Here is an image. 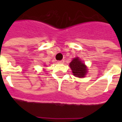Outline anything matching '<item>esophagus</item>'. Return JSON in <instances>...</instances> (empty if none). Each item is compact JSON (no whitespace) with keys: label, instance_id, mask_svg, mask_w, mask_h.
<instances>
[{"label":"esophagus","instance_id":"esophagus-1","mask_svg":"<svg viewBox=\"0 0 122 122\" xmlns=\"http://www.w3.org/2000/svg\"><path fill=\"white\" fill-rule=\"evenodd\" d=\"M64 62H65V61H64V60H61V61H58L57 63H59V64H63V63H64Z\"/></svg>","mask_w":122,"mask_h":122}]
</instances>
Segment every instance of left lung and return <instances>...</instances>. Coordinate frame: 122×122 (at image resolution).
Wrapping results in <instances>:
<instances>
[{
	"mask_svg": "<svg viewBox=\"0 0 122 122\" xmlns=\"http://www.w3.org/2000/svg\"><path fill=\"white\" fill-rule=\"evenodd\" d=\"M73 75L76 77H84L87 71V67L83 63V62L79 59L78 57H76L73 59L72 61L70 63Z\"/></svg>",
	"mask_w": 122,
	"mask_h": 122,
	"instance_id": "8db88e82",
	"label": "left lung"
}]
</instances>
